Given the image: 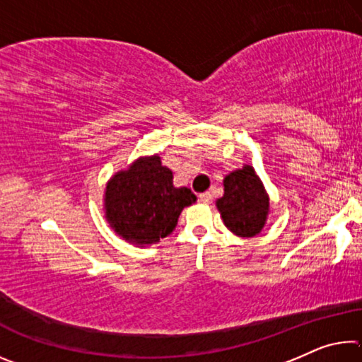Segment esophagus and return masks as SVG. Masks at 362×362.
Returning <instances> with one entry per match:
<instances>
[{
  "label": "esophagus",
  "mask_w": 362,
  "mask_h": 362,
  "mask_svg": "<svg viewBox=\"0 0 362 362\" xmlns=\"http://www.w3.org/2000/svg\"><path fill=\"white\" fill-rule=\"evenodd\" d=\"M199 201H201V203H204V204H209L211 201H212V194H211L209 192L201 193V194H199Z\"/></svg>",
  "instance_id": "obj_1"
}]
</instances>
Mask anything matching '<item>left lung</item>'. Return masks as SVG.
Listing matches in <instances>:
<instances>
[{
    "label": "left lung",
    "instance_id": "8db88e82",
    "mask_svg": "<svg viewBox=\"0 0 362 362\" xmlns=\"http://www.w3.org/2000/svg\"><path fill=\"white\" fill-rule=\"evenodd\" d=\"M226 228L240 238H254L269 214V196L255 169L244 164L223 179V196L216 201Z\"/></svg>",
    "mask_w": 362,
    "mask_h": 362
}]
</instances>
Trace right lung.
Segmentation results:
<instances>
[{"instance_id":"add662e5","label":"right lung","mask_w":362,"mask_h":362,"mask_svg":"<svg viewBox=\"0 0 362 362\" xmlns=\"http://www.w3.org/2000/svg\"><path fill=\"white\" fill-rule=\"evenodd\" d=\"M173 170L158 153L140 156L107 182L103 211L110 226L127 243L151 246L175 230L179 216L196 196L174 187Z\"/></svg>"}]
</instances>
